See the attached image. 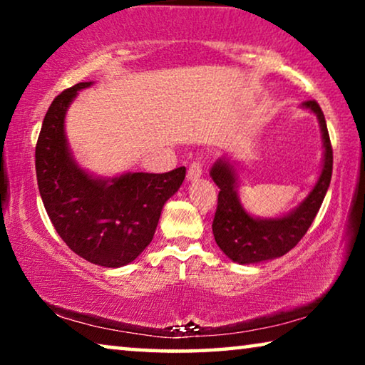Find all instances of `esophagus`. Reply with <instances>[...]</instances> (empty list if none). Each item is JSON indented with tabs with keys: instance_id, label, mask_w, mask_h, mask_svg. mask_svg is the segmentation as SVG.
Wrapping results in <instances>:
<instances>
[{
	"instance_id": "obj_1",
	"label": "esophagus",
	"mask_w": 365,
	"mask_h": 365,
	"mask_svg": "<svg viewBox=\"0 0 365 365\" xmlns=\"http://www.w3.org/2000/svg\"><path fill=\"white\" fill-rule=\"evenodd\" d=\"M201 174H202L201 161H192L191 164H189V169H187V179H189V181L201 178Z\"/></svg>"
}]
</instances>
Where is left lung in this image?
Here are the masks:
<instances>
[{
    "label": "left lung",
    "instance_id": "1",
    "mask_svg": "<svg viewBox=\"0 0 365 365\" xmlns=\"http://www.w3.org/2000/svg\"><path fill=\"white\" fill-rule=\"evenodd\" d=\"M302 106L317 114L326 153H324V168L316 187L296 211L284 217L269 219V221L254 219L244 211L237 201L236 191H234L236 173L231 164L219 159L211 169V176L219 187L212 234L221 251L234 262L254 264L287 254L306 236L307 229L311 227L314 217L321 209L332 178V144L326 118L316 99L304 101Z\"/></svg>",
    "mask_w": 365,
    "mask_h": 365
}]
</instances>
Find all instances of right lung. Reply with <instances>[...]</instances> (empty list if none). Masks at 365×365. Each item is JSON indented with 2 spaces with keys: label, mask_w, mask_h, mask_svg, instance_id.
Segmentation results:
<instances>
[{
  "label": "right lung",
  "mask_w": 365,
  "mask_h": 365,
  "mask_svg": "<svg viewBox=\"0 0 365 365\" xmlns=\"http://www.w3.org/2000/svg\"><path fill=\"white\" fill-rule=\"evenodd\" d=\"M89 84L64 89L48 108L34 153L38 187L54 229L74 254L98 266L121 267L153 241L164 202L182 184L186 168L128 173L111 182L81 171L69 158L64 114Z\"/></svg>",
  "instance_id": "1"
}]
</instances>
